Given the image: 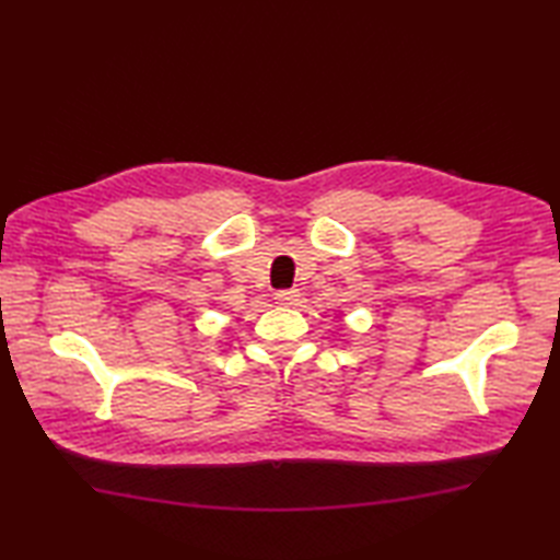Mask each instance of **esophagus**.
Listing matches in <instances>:
<instances>
[{
	"mask_svg": "<svg viewBox=\"0 0 560 560\" xmlns=\"http://www.w3.org/2000/svg\"><path fill=\"white\" fill-rule=\"evenodd\" d=\"M273 301H279L281 305H295V303L301 301V291H299V289L277 291V293H273Z\"/></svg>",
	"mask_w": 560,
	"mask_h": 560,
	"instance_id": "1",
	"label": "esophagus"
}]
</instances>
